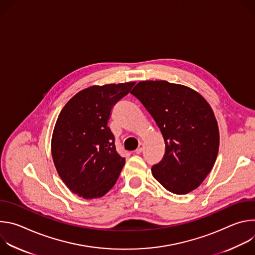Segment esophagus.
<instances>
[{
    "instance_id": "obj_1",
    "label": "esophagus",
    "mask_w": 255,
    "mask_h": 255,
    "mask_svg": "<svg viewBox=\"0 0 255 255\" xmlns=\"http://www.w3.org/2000/svg\"><path fill=\"white\" fill-rule=\"evenodd\" d=\"M143 149H144V145H143L142 143H140V144H139V146H138V148L135 150V152H136L137 154H139V153H141V152L143 151Z\"/></svg>"
}]
</instances>
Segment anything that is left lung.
<instances>
[{
	"instance_id": "8db88e82",
	"label": "left lung",
	"mask_w": 255,
	"mask_h": 255,
	"mask_svg": "<svg viewBox=\"0 0 255 255\" xmlns=\"http://www.w3.org/2000/svg\"><path fill=\"white\" fill-rule=\"evenodd\" d=\"M131 94L152 116L164 139V155L151 167L154 178L177 195L197 189L219 151V129L208 102L188 87L165 81L140 82Z\"/></svg>"
}]
</instances>
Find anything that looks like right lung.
Here are the masks:
<instances>
[{
  "label": "right lung",
  "instance_id": "obj_1",
  "mask_svg": "<svg viewBox=\"0 0 255 255\" xmlns=\"http://www.w3.org/2000/svg\"><path fill=\"white\" fill-rule=\"evenodd\" d=\"M134 85L85 89L66 103L57 118L51 139L53 162L66 187L84 199L101 198L110 191L125 164L108 120Z\"/></svg>",
  "mask_w": 255,
  "mask_h": 255
}]
</instances>
